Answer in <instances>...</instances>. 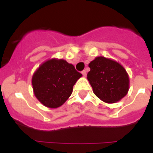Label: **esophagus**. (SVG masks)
Listing matches in <instances>:
<instances>
[{
  "instance_id": "esophagus-1",
  "label": "esophagus",
  "mask_w": 153,
  "mask_h": 153,
  "mask_svg": "<svg viewBox=\"0 0 153 153\" xmlns=\"http://www.w3.org/2000/svg\"><path fill=\"white\" fill-rule=\"evenodd\" d=\"M82 75H83L84 77H86V70L82 71Z\"/></svg>"
}]
</instances>
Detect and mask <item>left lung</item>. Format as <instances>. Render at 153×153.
Masks as SVG:
<instances>
[{"label": "left lung", "instance_id": "8db88e82", "mask_svg": "<svg viewBox=\"0 0 153 153\" xmlns=\"http://www.w3.org/2000/svg\"><path fill=\"white\" fill-rule=\"evenodd\" d=\"M91 71L87 79L98 98L106 103H114L127 94L129 79L126 69L114 60L103 56L96 57L89 63Z\"/></svg>", "mask_w": 153, "mask_h": 153}]
</instances>
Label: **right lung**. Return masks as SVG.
<instances>
[{
  "mask_svg": "<svg viewBox=\"0 0 153 153\" xmlns=\"http://www.w3.org/2000/svg\"><path fill=\"white\" fill-rule=\"evenodd\" d=\"M82 74L64 59H51L35 71L32 79L35 96L48 108L61 106L69 98Z\"/></svg>",
  "mask_w": 153,
  "mask_h": 153,
  "instance_id": "add662e5",
  "label": "right lung"
}]
</instances>
